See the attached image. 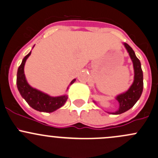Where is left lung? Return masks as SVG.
<instances>
[{
  "label": "left lung",
  "mask_w": 158,
  "mask_h": 158,
  "mask_svg": "<svg viewBox=\"0 0 158 158\" xmlns=\"http://www.w3.org/2000/svg\"><path fill=\"white\" fill-rule=\"evenodd\" d=\"M123 45L127 50L128 55H129L130 58L132 61L135 74L134 81L128 90L123 93V94H118V96L115 97V100L118 102L119 107H118V110L114 113L108 112V113H110V114L118 115L128 111L139 100L143 91L144 84H143V72L142 70H141V62H140L139 58L136 57L132 48L127 43H123ZM93 101L96 103L94 100H93Z\"/></svg>",
  "instance_id": "left-lung-1"
}]
</instances>
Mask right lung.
Listing matches in <instances>:
<instances>
[{"instance_id":"1","label":"right lung","mask_w":158,"mask_h":158,"mask_svg":"<svg viewBox=\"0 0 158 158\" xmlns=\"http://www.w3.org/2000/svg\"><path fill=\"white\" fill-rule=\"evenodd\" d=\"M30 55L31 52L24 57L22 63L17 70V88L23 98L32 109L44 113H52L64 105L68 100V95L64 94L59 97H51L48 94L31 87L27 82L24 74V66H25L26 61ZM76 79L72 80V81L70 83V85L74 83ZM68 87L67 90H68Z\"/></svg>"}]
</instances>
